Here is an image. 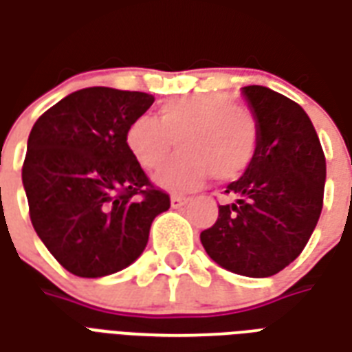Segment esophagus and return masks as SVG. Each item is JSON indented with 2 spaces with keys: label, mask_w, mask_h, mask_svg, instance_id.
<instances>
[{
  "label": "esophagus",
  "mask_w": 352,
  "mask_h": 352,
  "mask_svg": "<svg viewBox=\"0 0 352 352\" xmlns=\"http://www.w3.org/2000/svg\"><path fill=\"white\" fill-rule=\"evenodd\" d=\"M184 204H188V198L184 196H179V194H171V207H183Z\"/></svg>",
  "instance_id": "esophagus-1"
}]
</instances>
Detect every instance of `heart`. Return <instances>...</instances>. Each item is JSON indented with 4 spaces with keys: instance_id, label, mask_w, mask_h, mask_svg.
<instances>
[{
    "instance_id": "1",
    "label": "heart",
    "mask_w": 352,
    "mask_h": 352,
    "mask_svg": "<svg viewBox=\"0 0 352 352\" xmlns=\"http://www.w3.org/2000/svg\"><path fill=\"white\" fill-rule=\"evenodd\" d=\"M181 153L156 173L169 190L198 188L207 177L236 181L249 169L260 143L251 109L232 103L228 94H194L162 103L158 118L138 116L126 130V145L143 169L160 168L173 146Z\"/></svg>"
}]
</instances>
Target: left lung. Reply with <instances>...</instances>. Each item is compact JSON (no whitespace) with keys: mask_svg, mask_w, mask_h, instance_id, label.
I'll list each match as a JSON object with an SVG mask.
<instances>
[{"mask_svg":"<svg viewBox=\"0 0 352 352\" xmlns=\"http://www.w3.org/2000/svg\"><path fill=\"white\" fill-rule=\"evenodd\" d=\"M243 94L258 120V151L243 175L226 186L228 201L199 239L224 270L270 277L300 256L317 226L326 158L296 101L258 85Z\"/></svg>","mask_w":352,"mask_h":352,"instance_id":"obj_1","label":"left lung"}]
</instances>
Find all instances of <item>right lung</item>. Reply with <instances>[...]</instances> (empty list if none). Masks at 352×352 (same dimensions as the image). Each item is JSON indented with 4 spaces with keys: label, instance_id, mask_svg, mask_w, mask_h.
Masks as SVG:
<instances>
[{
    "label": "right lung",
    "instance_id": "right-lung-1",
    "mask_svg": "<svg viewBox=\"0 0 352 352\" xmlns=\"http://www.w3.org/2000/svg\"><path fill=\"white\" fill-rule=\"evenodd\" d=\"M145 92L82 88L45 111L28 138L22 183L37 236L65 270L103 277L141 256L169 194L126 145V130L153 105Z\"/></svg>",
    "mask_w": 352,
    "mask_h": 352
}]
</instances>
